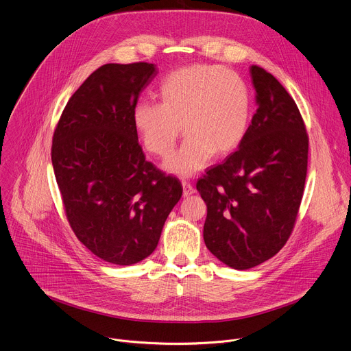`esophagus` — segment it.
Listing matches in <instances>:
<instances>
[{"mask_svg":"<svg viewBox=\"0 0 351 351\" xmlns=\"http://www.w3.org/2000/svg\"><path fill=\"white\" fill-rule=\"evenodd\" d=\"M182 193H184V197H188L195 193V188L189 182L182 181Z\"/></svg>","mask_w":351,"mask_h":351,"instance_id":"1","label":"esophagus"}]
</instances>
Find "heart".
Listing matches in <instances>:
<instances>
[{"label": "heart", "mask_w": 351, "mask_h": 351, "mask_svg": "<svg viewBox=\"0 0 351 351\" xmlns=\"http://www.w3.org/2000/svg\"><path fill=\"white\" fill-rule=\"evenodd\" d=\"M159 99L160 103H137L133 123L144 147L162 158L173 151L181 130L186 134L180 151L165 163L171 174L191 177L199 173L214 155L233 152L247 134L248 86L230 70L214 64L180 69L166 77Z\"/></svg>", "instance_id": "heart-1"}]
</instances>
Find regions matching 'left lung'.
<instances>
[{
	"label": "left lung",
	"mask_w": 351,
	"mask_h": 351,
	"mask_svg": "<svg viewBox=\"0 0 351 351\" xmlns=\"http://www.w3.org/2000/svg\"><path fill=\"white\" fill-rule=\"evenodd\" d=\"M256 112L239 149L196 184L207 206L203 239L232 269L274 256L298 215L307 173L308 137L284 86L259 66L250 69Z\"/></svg>",
	"instance_id": "8db88e82"
}]
</instances>
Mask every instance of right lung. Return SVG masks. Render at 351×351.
Segmentation results:
<instances>
[{"label":"right lung","mask_w":351,"mask_h":351,"mask_svg":"<svg viewBox=\"0 0 351 351\" xmlns=\"http://www.w3.org/2000/svg\"><path fill=\"white\" fill-rule=\"evenodd\" d=\"M149 63L97 69L69 100L56 126L52 165L67 219L100 259L129 266L149 256L182 195L138 144L133 110L156 77Z\"/></svg>","instance_id":"add662e5"}]
</instances>
